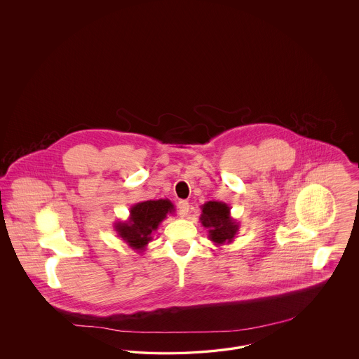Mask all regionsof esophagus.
Returning a JSON list of instances; mask_svg holds the SVG:
<instances>
[{
    "label": "esophagus",
    "instance_id": "1",
    "mask_svg": "<svg viewBox=\"0 0 359 359\" xmlns=\"http://www.w3.org/2000/svg\"><path fill=\"white\" fill-rule=\"evenodd\" d=\"M177 208H179V215L182 218L187 217L188 211H189V203H188L187 201H180L179 205H177Z\"/></svg>",
    "mask_w": 359,
    "mask_h": 359
}]
</instances>
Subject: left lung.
I'll return each mask as SVG.
<instances>
[{
  "instance_id": "obj_1",
  "label": "left lung",
  "mask_w": 359,
  "mask_h": 359,
  "mask_svg": "<svg viewBox=\"0 0 359 359\" xmlns=\"http://www.w3.org/2000/svg\"><path fill=\"white\" fill-rule=\"evenodd\" d=\"M201 208L199 222L207 229L208 239L217 246L231 243L238 234L239 222L231 217L230 207L223 202L210 201Z\"/></svg>"
}]
</instances>
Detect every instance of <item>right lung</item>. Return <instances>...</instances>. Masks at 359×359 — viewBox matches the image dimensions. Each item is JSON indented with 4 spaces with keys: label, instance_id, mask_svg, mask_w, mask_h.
Segmentation results:
<instances>
[{
    "label": "right lung",
    "instance_id": "obj_1",
    "mask_svg": "<svg viewBox=\"0 0 359 359\" xmlns=\"http://www.w3.org/2000/svg\"><path fill=\"white\" fill-rule=\"evenodd\" d=\"M173 212L175 205L170 199L140 202L130 207L129 218L126 221L114 223V230L130 249L141 255L154 239V233L158 229L160 223L168 214Z\"/></svg>",
    "mask_w": 359,
    "mask_h": 359
}]
</instances>
